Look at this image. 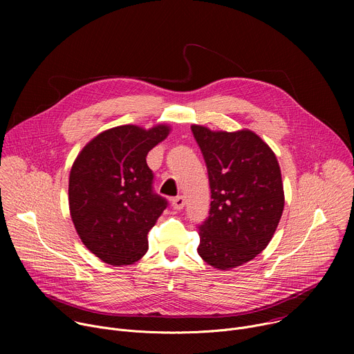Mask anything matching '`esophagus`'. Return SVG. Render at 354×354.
<instances>
[{
    "instance_id": "esophagus-1",
    "label": "esophagus",
    "mask_w": 354,
    "mask_h": 354,
    "mask_svg": "<svg viewBox=\"0 0 354 354\" xmlns=\"http://www.w3.org/2000/svg\"><path fill=\"white\" fill-rule=\"evenodd\" d=\"M172 207L175 210H182L185 207V197L183 196H178V197L172 198Z\"/></svg>"
}]
</instances>
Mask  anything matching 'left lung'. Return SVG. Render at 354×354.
<instances>
[{
  "label": "left lung",
  "mask_w": 354,
  "mask_h": 354,
  "mask_svg": "<svg viewBox=\"0 0 354 354\" xmlns=\"http://www.w3.org/2000/svg\"><path fill=\"white\" fill-rule=\"evenodd\" d=\"M212 189L198 225L197 254L220 270L241 266L268 246L284 209L281 172L272 148L254 131H213L193 124Z\"/></svg>",
  "instance_id": "left-lung-1"
}]
</instances>
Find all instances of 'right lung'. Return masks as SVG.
Listing matches in <instances>:
<instances>
[{
    "label": "right lung",
    "mask_w": 354,
    "mask_h": 354,
    "mask_svg": "<svg viewBox=\"0 0 354 354\" xmlns=\"http://www.w3.org/2000/svg\"><path fill=\"white\" fill-rule=\"evenodd\" d=\"M171 129L118 126L92 138L75 158L68 180L70 214L82 243L113 266L131 265L148 249V232L167 209L153 192L149 149Z\"/></svg>",
    "instance_id": "1"
}]
</instances>
